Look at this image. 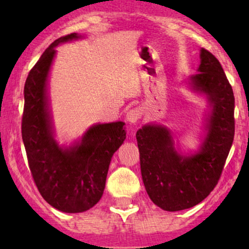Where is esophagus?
Wrapping results in <instances>:
<instances>
[{"instance_id": "34e87169", "label": "esophagus", "mask_w": 249, "mask_h": 249, "mask_svg": "<svg viewBox=\"0 0 249 249\" xmlns=\"http://www.w3.org/2000/svg\"><path fill=\"white\" fill-rule=\"evenodd\" d=\"M141 117L142 113L138 107L131 108V110H128L126 112V122L130 123V124H136V123L141 119Z\"/></svg>"}]
</instances>
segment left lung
<instances>
[{"label": "left lung", "mask_w": 249, "mask_h": 249, "mask_svg": "<svg viewBox=\"0 0 249 249\" xmlns=\"http://www.w3.org/2000/svg\"><path fill=\"white\" fill-rule=\"evenodd\" d=\"M188 78L194 92L206 96L211 112L198 151L182 154L170 128L146 124L137 131L142 178L154 204L168 212L191 208L213 191L234 138V95L218 59L200 50V65Z\"/></svg>", "instance_id": "obj_1"}]
</instances>
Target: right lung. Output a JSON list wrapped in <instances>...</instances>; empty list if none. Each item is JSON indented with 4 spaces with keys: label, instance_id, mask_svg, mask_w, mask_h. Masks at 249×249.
Instances as JSON below:
<instances>
[{
    "label": "right lung",
    "instance_id": "right-lung-1",
    "mask_svg": "<svg viewBox=\"0 0 249 249\" xmlns=\"http://www.w3.org/2000/svg\"><path fill=\"white\" fill-rule=\"evenodd\" d=\"M73 33L51 43L24 84L22 139L29 168L41 196L65 213H81L99 201L113 153L126 138L123 122L96 124L69 147L55 139L48 81L61 43L81 38Z\"/></svg>",
    "mask_w": 249,
    "mask_h": 249
}]
</instances>
